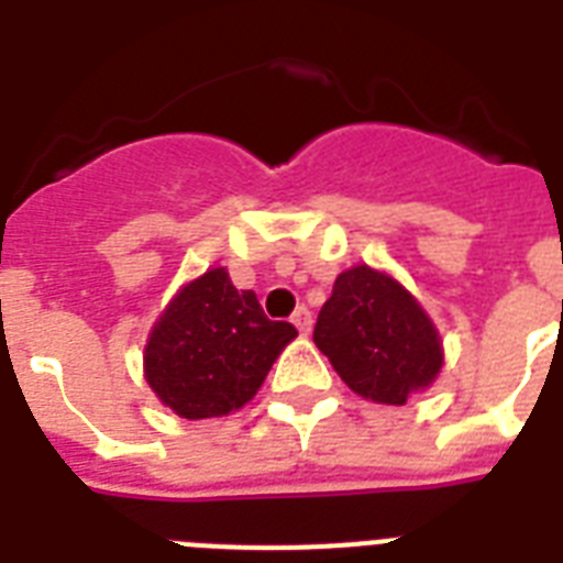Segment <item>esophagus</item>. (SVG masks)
Masks as SVG:
<instances>
[{
	"label": "esophagus",
	"instance_id": "obj_1",
	"mask_svg": "<svg viewBox=\"0 0 563 563\" xmlns=\"http://www.w3.org/2000/svg\"><path fill=\"white\" fill-rule=\"evenodd\" d=\"M291 324L298 327L300 335H307L312 330V312L307 307H298L295 309V316H291Z\"/></svg>",
	"mask_w": 563,
	"mask_h": 563
}]
</instances>
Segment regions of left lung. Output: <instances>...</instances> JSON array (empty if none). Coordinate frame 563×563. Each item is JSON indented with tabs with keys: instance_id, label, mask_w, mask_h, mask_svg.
<instances>
[{
	"instance_id": "1",
	"label": "left lung",
	"mask_w": 563,
	"mask_h": 563,
	"mask_svg": "<svg viewBox=\"0 0 563 563\" xmlns=\"http://www.w3.org/2000/svg\"><path fill=\"white\" fill-rule=\"evenodd\" d=\"M318 351L365 400L402 406L441 371V339L418 300L388 274L356 265L318 312Z\"/></svg>"
}]
</instances>
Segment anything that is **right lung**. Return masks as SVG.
<instances>
[{"label":"right lung","instance_id":"1","mask_svg":"<svg viewBox=\"0 0 563 563\" xmlns=\"http://www.w3.org/2000/svg\"><path fill=\"white\" fill-rule=\"evenodd\" d=\"M298 335L265 316L254 291L212 268L178 291L145 347V379L180 418H221L242 409L272 362Z\"/></svg>","mask_w":563,"mask_h":563}]
</instances>
